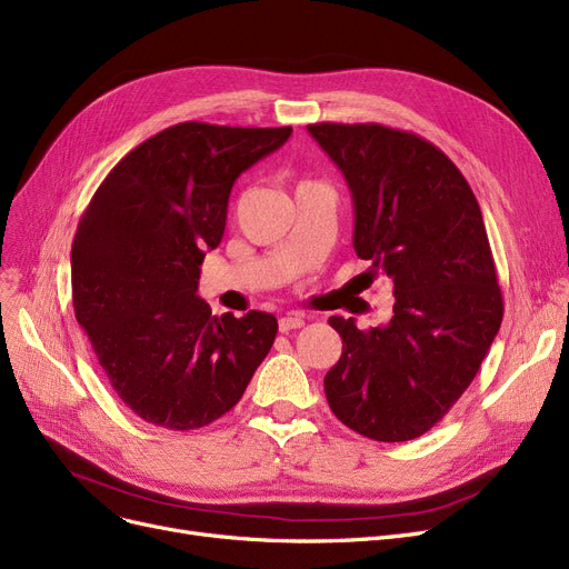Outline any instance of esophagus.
Here are the masks:
<instances>
[{
  "mask_svg": "<svg viewBox=\"0 0 569 569\" xmlns=\"http://www.w3.org/2000/svg\"><path fill=\"white\" fill-rule=\"evenodd\" d=\"M302 326H305V316L298 313V311H292V313L279 318V330H281V332L298 330V328H302Z\"/></svg>",
  "mask_w": 569,
  "mask_h": 569,
  "instance_id": "34e87169",
  "label": "esophagus"
}]
</instances>
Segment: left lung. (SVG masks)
I'll return each mask as SVG.
<instances>
[{"label":"left lung","mask_w":569,"mask_h":569,"mask_svg":"<svg viewBox=\"0 0 569 569\" xmlns=\"http://www.w3.org/2000/svg\"><path fill=\"white\" fill-rule=\"evenodd\" d=\"M309 134L351 188L353 249L392 281L388 326L332 316L341 358L326 375L339 421L377 441L439 423L477 377L502 323V290L477 197L460 169L413 132L313 122Z\"/></svg>","instance_id":"1"}]
</instances>
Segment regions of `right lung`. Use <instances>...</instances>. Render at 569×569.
<instances>
[{
  "mask_svg": "<svg viewBox=\"0 0 569 569\" xmlns=\"http://www.w3.org/2000/svg\"><path fill=\"white\" fill-rule=\"evenodd\" d=\"M292 128L179 122L97 188L71 243V298L109 383L146 423L197 430L228 413L274 343L264 311L213 316L200 264L226 232L241 171Z\"/></svg>",
  "mask_w": 569,
  "mask_h": 569,
  "instance_id": "1",
  "label": "right lung"
}]
</instances>
